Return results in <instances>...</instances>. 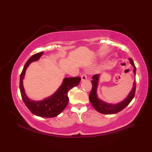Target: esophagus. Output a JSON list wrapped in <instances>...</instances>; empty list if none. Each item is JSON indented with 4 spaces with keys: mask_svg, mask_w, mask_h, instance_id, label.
Wrapping results in <instances>:
<instances>
[{
    "mask_svg": "<svg viewBox=\"0 0 152 152\" xmlns=\"http://www.w3.org/2000/svg\"><path fill=\"white\" fill-rule=\"evenodd\" d=\"M87 80V76L86 75V74H83L81 75V80L82 81H85Z\"/></svg>",
    "mask_w": 152,
    "mask_h": 152,
    "instance_id": "1",
    "label": "esophagus"
}]
</instances>
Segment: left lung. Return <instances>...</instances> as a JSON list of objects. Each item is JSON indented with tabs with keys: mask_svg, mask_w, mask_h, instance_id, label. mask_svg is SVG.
<instances>
[{
	"mask_svg": "<svg viewBox=\"0 0 152 152\" xmlns=\"http://www.w3.org/2000/svg\"><path fill=\"white\" fill-rule=\"evenodd\" d=\"M130 64L133 66V73L135 75L136 73V68L135 66L134 62L132 58H129ZM99 74H95L92 76V80L91 81L92 87L91 93L89 94V100L91 101V104L93 107L96 109L98 112L102 113V114L106 115H111L115 114V113H119L121 110H122L123 109L127 106L130 103V102L132 101L133 97L135 96V88H136V82H133V88L132 91L129 92L128 96L126 97L125 100L123 101L119 102V103L112 104L109 103H107L102 100L99 99L96 94V90L98 86V82H99Z\"/></svg>",
	"mask_w": 152,
	"mask_h": 152,
	"instance_id": "1",
	"label": "left lung"
}]
</instances>
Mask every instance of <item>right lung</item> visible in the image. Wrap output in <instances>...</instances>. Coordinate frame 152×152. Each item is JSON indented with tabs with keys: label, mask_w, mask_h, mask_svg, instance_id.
Here are the masks:
<instances>
[{
	"label": "right lung",
	"mask_w": 152,
	"mask_h": 152,
	"mask_svg": "<svg viewBox=\"0 0 152 152\" xmlns=\"http://www.w3.org/2000/svg\"><path fill=\"white\" fill-rule=\"evenodd\" d=\"M43 52L35 53L32 56L25 64L20 76L19 88L20 94H21L24 103L33 114L41 117H54L60 114L66 107L69 101L68 96V91L73 87L78 86L81 80V78L80 77L64 78L60 88L51 96L46 98L42 101H33L30 99L25 92L23 80L24 79L27 67L33 61L39 60Z\"/></svg>",
	"instance_id": "1"
}]
</instances>
